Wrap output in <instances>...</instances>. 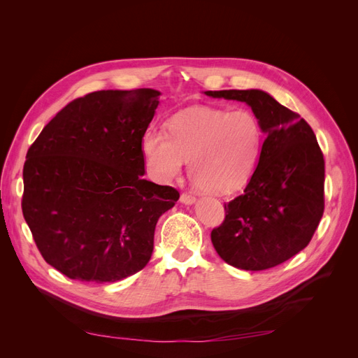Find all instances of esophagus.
Returning a JSON list of instances; mask_svg holds the SVG:
<instances>
[{
  "label": "esophagus",
  "mask_w": 358,
  "mask_h": 358,
  "mask_svg": "<svg viewBox=\"0 0 358 358\" xmlns=\"http://www.w3.org/2000/svg\"><path fill=\"white\" fill-rule=\"evenodd\" d=\"M180 203H183V204H194V203H196V197H194V196H189V194H182V196H180Z\"/></svg>",
  "instance_id": "obj_1"
}]
</instances>
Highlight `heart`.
<instances>
[{
  "label": "heart",
  "instance_id": "b5f03b06",
  "mask_svg": "<svg viewBox=\"0 0 358 358\" xmlns=\"http://www.w3.org/2000/svg\"><path fill=\"white\" fill-rule=\"evenodd\" d=\"M142 150L150 175L158 180L175 179L188 161L199 188L227 196L254 176L263 152V129L248 109L196 107L173 117L167 134L146 131Z\"/></svg>",
  "mask_w": 358,
  "mask_h": 358
}]
</instances>
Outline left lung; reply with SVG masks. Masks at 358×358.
Instances as JSON below:
<instances>
[{"label": "left lung", "mask_w": 358, "mask_h": 358, "mask_svg": "<svg viewBox=\"0 0 358 358\" xmlns=\"http://www.w3.org/2000/svg\"><path fill=\"white\" fill-rule=\"evenodd\" d=\"M212 99L246 103L266 138L242 196L225 204V220L210 233L215 251L233 267L266 270L310 242L324 213V157L300 115L262 90L204 91Z\"/></svg>", "instance_id": "obj_1"}]
</instances>
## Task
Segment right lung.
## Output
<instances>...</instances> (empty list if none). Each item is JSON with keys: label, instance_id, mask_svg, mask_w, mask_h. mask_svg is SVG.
<instances>
[{"label": "right lung", "instance_id": "right-lung-1", "mask_svg": "<svg viewBox=\"0 0 358 358\" xmlns=\"http://www.w3.org/2000/svg\"><path fill=\"white\" fill-rule=\"evenodd\" d=\"M150 88L96 91L67 104L31 145L22 212L38 251L70 279L116 282L142 270L179 192L143 179Z\"/></svg>", "mask_w": 358, "mask_h": 358}]
</instances>
